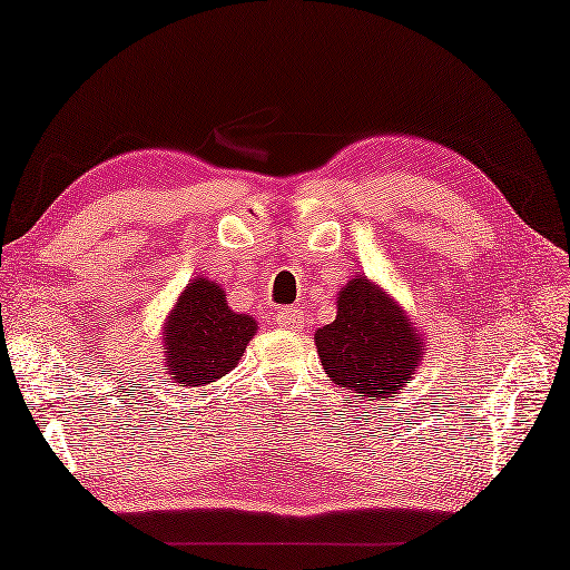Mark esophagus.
<instances>
[{
  "label": "esophagus",
  "instance_id": "34e87169",
  "mask_svg": "<svg viewBox=\"0 0 570 570\" xmlns=\"http://www.w3.org/2000/svg\"><path fill=\"white\" fill-rule=\"evenodd\" d=\"M274 323L282 325V328H298L301 323V311L294 306H284V308H276L274 313Z\"/></svg>",
  "mask_w": 570,
  "mask_h": 570
}]
</instances>
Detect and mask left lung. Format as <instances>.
<instances>
[{"instance_id": "8db88e82", "label": "left lung", "mask_w": 570, "mask_h": 570, "mask_svg": "<svg viewBox=\"0 0 570 570\" xmlns=\"http://www.w3.org/2000/svg\"><path fill=\"white\" fill-rule=\"evenodd\" d=\"M328 377L372 402L399 394L419 370L423 337L396 301L367 276L337 294V316L316 331Z\"/></svg>"}]
</instances>
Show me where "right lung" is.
I'll return each instance as SVG.
<instances>
[{
    "label": "right lung",
    "instance_id": "1",
    "mask_svg": "<svg viewBox=\"0 0 570 570\" xmlns=\"http://www.w3.org/2000/svg\"><path fill=\"white\" fill-rule=\"evenodd\" d=\"M257 321L225 304L208 278H193L164 325V370L178 386H205L225 377L242 360Z\"/></svg>",
    "mask_w": 570,
    "mask_h": 570
}]
</instances>
